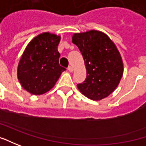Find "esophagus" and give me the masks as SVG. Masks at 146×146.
<instances>
[{
    "mask_svg": "<svg viewBox=\"0 0 146 146\" xmlns=\"http://www.w3.org/2000/svg\"><path fill=\"white\" fill-rule=\"evenodd\" d=\"M68 70L69 71V72H73V68L72 67V66H68Z\"/></svg>",
    "mask_w": 146,
    "mask_h": 146,
    "instance_id": "34e87169",
    "label": "esophagus"
}]
</instances>
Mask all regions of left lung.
I'll return each instance as SVG.
<instances>
[{
    "mask_svg": "<svg viewBox=\"0 0 146 146\" xmlns=\"http://www.w3.org/2000/svg\"><path fill=\"white\" fill-rule=\"evenodd\" d=\"M72 41L79 48L86 68V78L78 84V90L93 100L108 97L123 76V62L115 45L98 31L74 34Z\"/></svg>",
    "mask_w": 146,
    "mask_h": 146,
    "instance_id": "8db88e82",
    "label": "left lung"
}]
</instances>
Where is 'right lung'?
Listing matches in <instances>:
<instances>
[{
	"label": "right lung",
	"instance_id": "right-lung-1",
	"mask_svg": "<svg viewBox=\"0 0 146 146\" xmlns=\"http://www.w3.org/2000/svg\"><path fill=\"white\" fill-rule=\"evenodd\" d=\"M60 40V36L43 33L26 48L18 64V78L28 92L35 95L48 92L66 70L59 64Z\"/></svg>",
	"mask_w": 146,
	"mask_h": 146
}]
</instances>
